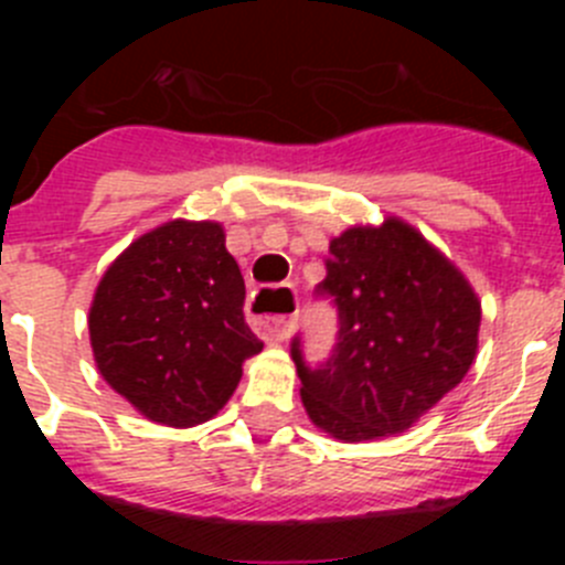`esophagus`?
I'll return each instance as SVG.
<instances>
[{
	"instance_id": "obj_1",
	"label": "esophagus",
	"mask_w": 565,
	"mask_h": 565,
	"mask_svg": "<svg viewBox=\"0 0 565 565\" xmlns=\"http://www.w3.org/2000/svg\"><path fill=\"white\" fill-rule=\"evenodd\" d=\"M288 294L294 297V291H288ZM257 297H259V291H257ZM252 308H254V302H252ZM248 322H252L254 331H257L263 339H268V342H282V339L294 331L297 313H248Z\"/></svg>"
}]
</instances>
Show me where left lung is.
Segmentation results:
<instances>
[{
  "mask_svg": "<svg viewBox=\"0 0 565 565\" xmlns=\"http://www.w3.org/2000/svg\"><path fill=\"white\" fill-rule=\"evenodd\" d=\"M326 268L313 294L337 308L331 356L308 364L302 339H291L308 416L339 441L407 430L476 359V291L396 217L379 228H348L331 243Z\"/></svg>",
  "mask_w": 565,
  "mask_h": 565,
  "instance_id": "8db88e82",
  "label": "left lung"
}]
</instances>
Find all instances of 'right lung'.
Masks as SVG:
<instances>
[{
    "mask_svg": "<svg viewBox=\"0 0 565 565\" xmlns=\"http://www.w3.org/2000/svg\"><path fill=\"white\" fill-rule=\"evenodd\" d=\"M246 282L217 223L172 221L115 259L89 308L102 376L147 418L209 422L243 362L263 351L243 317Z\"/></svg>",
    "mask_w": 565,
    "mask_h": 565,
    "instance_id": "1",
    "label": "right lung"
}]
</instances>
